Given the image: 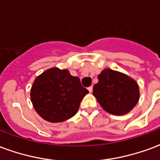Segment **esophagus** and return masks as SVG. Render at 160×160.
I'll return each mask as SVG.
<instances>
[{
  "mask_svg": "<svg viewBox=\"0 0 160 160\" xmlns=\"http://www.w3.org/2000/svg\"><path fill=\"white\" fill-rule=\"evenodd\" d=\"M88 91H89V92H92V87H88Z\"/></svg>",
  "mask_w": 160,
  "mask_h": 160,
  "instance_id": "obj_1",
  "label": "esophagus"
}]
</instances>
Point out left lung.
<instances>
[{
    "label": "left lung",
    "mask_w": 160,
    "mask_h": 160,
    "mask_svg": "<svg viewBox=\"0 0 160 160\" xmlns=\"http://www.w3.org/2000/svg\"><path fill=\"white\" fill-rule=\"evenodd\" d=\"M98 79L92 93L105 111L118 116L127 114L138 103L139 86L130 77L106 68Z\"/></svg>",
    "instance_id": "obj_1"
}]
</instances>
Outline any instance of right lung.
Masks as SVG:
<instances>
[{
  "mask_svg": "<svg viewBox=\"0 0 160 160\" xmlns=\"http://www.w3.org/2000/svg\"><path fill=\"white\" fill-rule=\"evenodd\" d=\"M88 90L68 70L52 68L38 76L31 89V101L38 114L50 122H61L76 114Z\"/></svg>",
  "mask_w": 160,
  "mask_h": 160,
  "instance_id": "add662e5",
  "label": "right lung"
}]
</instances>
